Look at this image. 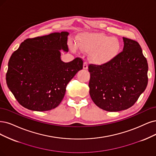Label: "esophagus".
I'll use <instances>...</instances> for the list:
<instances>
[{
	"instance_id": "esophagus-1",
	"label": "esophagus",
	"mask_w": 156,
	"mask_h": 156,
	"mask_svg": "<svg viewBox=\"0 0 156 156\" xmlns=\"http://www.w3.org/2000/svg\"><path fill=\"white\" fill-rule=\"evenodd\" d=\"M84 69H88V63L87 62H85L83 63V66Z\"/></svg>"
}]
</instances>
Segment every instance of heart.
Segmentation results:
<instances>
[{
	"mask_svg": "<svg viewBox=\"0 0 156 156\" xmlns=\"http://www.w3.org/2000/svg\"><path fill=\"white\" fill-rule=\"evenodd\" d=\"M69 46L74 51L80 48L85 52H92L90 59L97 64H103L111 60L119 49V44L116 38L101 33L83 34L78 44L71 42Z\"/></svg>",
	"mask_w": 156,
	"mask_h": 156,
	"instance_id": "b5f03b06",
	"label": "heart"
}]
</instances>
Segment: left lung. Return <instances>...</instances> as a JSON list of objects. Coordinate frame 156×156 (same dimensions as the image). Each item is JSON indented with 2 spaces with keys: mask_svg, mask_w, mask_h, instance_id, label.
Segmentation results:
<instances>
[{
  "mask_svg": "<svg viewBox=\"0 0 156 156\" xmlns=\"http://www.w3.org/2000/svg\"><path fill=\"white\" fill-rule=\"evenodd\" d=\"M123 51L100 66L89 64V94L95 104L108 112L133 105L148 83V63L140 45L123 38Z\"/></svg>",
  "mask_w": 156,
  "mask_h": 156,
  "instance_id": "8db88e82",
  "label": "left lung"
}]
</instances>
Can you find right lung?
Masks as SVG:
<instances>
[{
	"mask_svg": "<svg viewBox=\"0 0 156 156\" xmlns=\"http://www.w3.org/2000/svg\"><path fill=\"white\" fill-rule=\"evenodd\" d=\"M68 35L62 31L27 38L11 56L6 83L22 106L42 112L61 103L67 85L83 69L80 58L67 63L61 60L60 50L69 51Z\"/></svg>",
	"mask_w": 156,
	"mask_h": 156,
	"instance_id": "1",
	"label": "right lung"
}]
</instances>
